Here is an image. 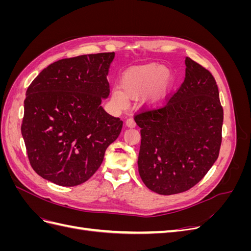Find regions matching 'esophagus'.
Instances as JSON below:
<instances>
[{
  "label": "esophagus",
  "instance_id": "obj_1",
  "mask_svg": "<svg viewBox=\"0 0 251 251\" xmlns=\"http://www.w3.org/2000/svg\"><path fill=\"white\" fill-rule=\"evenodd\" d=\"M126 125L128 127H135L136 126V123H135V120L133 118H127L126 120Z\"/></svg>",
  "mask_w": 251,
  "mask_h": 251
}]
</instances>
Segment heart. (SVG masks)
I'll return each mask as SVG.
<instances>
[{
    "instance_id": "obj_1",
    "label": "heart",
    "mask_w": 251,
    "mask_h": 251,
    "mask_svg": "<svg viewBox=\"0 0 251 251\" xmlns=\"http://www.w3.org/2000/svg\"><path fill=\"white\" fill-rule=\"evenodd\" d=\"M169 70L161 65H147L135 67L127 70L121 78V91L114 90L112 93V100L118 107H125L127 98H137L154 86V83L160 79V83L164 82L168 77ZM161 89L158 88L153 92L144 97L143 101L148 104L156 103L160 100Z\"/></svg>"
}]
</instances>
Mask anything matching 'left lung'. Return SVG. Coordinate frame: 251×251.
<instances>
[{
	"label": "left lung",
	"instance_id": "8db88e82",
	"mask_svg": "<svg viewBox=\"0 0 251 251\" xmlns=\"http://www.w3.org/2000/svg\"><path fill=\"white\" fill-rule=\"evenodd\" d=\"M185 78L155 108L134 115L141 127L138 171L148 188L160 195L188 191L219 157L223 108L212 74L185 58Z\"/></svg>",
	"mask_w": 251,
	"mask_h": 251
}]
</instances>
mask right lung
I'll use <instances>...</instances> for the list:
<instances>
[{"label": "right lung", "mask_w": 251, "mask_h": 251, "mask_svg": "<svg viewBox=\"0 0 251 251\" xmlns=\"http://www.w3.org/2000/svg\"><path fill=\"white\" fill-rule=\"evenodd\" d=\"M114 52L59 59L27 89L21 131L30 165L60 186L79 185L100 168L123 120L101 107Z\"/></svg>", "instance_id": "obj_1"}]
</instances>
